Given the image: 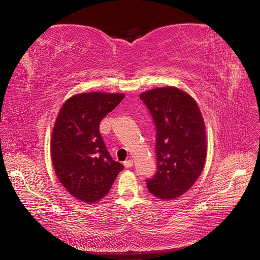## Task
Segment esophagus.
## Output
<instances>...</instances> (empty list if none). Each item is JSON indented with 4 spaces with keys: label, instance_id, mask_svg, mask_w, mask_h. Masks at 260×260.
<instances>
[{
    "label": "esophagus",
    "instance_id": "obj_1",
    "mask_svg": "<svg viewBox=\"0 0 260 260\" xmlns=\"http://www.w3.org/2000/svg\"><path fill=\"white\" fill-rule=\"evenodd\" d=\"M123 166H124L125 168H131V167L133 166V160H132V159L125 160V161L123 162Z\"/></svg>",
    "mask_w": 260,
    "mask_h": 260
}]
</instances>
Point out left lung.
I'll return each instance as SVG.
<instances>
[{"mask_svg":"<svg viewBox=\"0 0 260 260\" xmlns=\"http://www.w3.org/2000/svg\"><path fill=\"white\" fill-rule=\"evenodd\" d=\"M156 125L157 172L147 190L160 200H174L199 179L207 155L205 123L194 99L176 86L140 94Z\"/></svg>","mask_w":260,"mask_h":260,"instance_id":"8db88e82","label":"left lung"}]
</instances>
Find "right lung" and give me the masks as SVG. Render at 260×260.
<instances>
[{
  "label": "right lung",
  "mask_w": 260,
  "mask_h": 260,
  "mask_svg": "<svg viewBox=\"0 0 260 260\" xmlns=\"http://www.w3.org/2000/svg\"><path fill=\"white\" fill-rule=\"evenodd\" d=\"M124 94L88 92L69 98L55 121L51 157L59 182L75 199L98 203L111 190L123 166L113 160L100 133L102 119Z\"/></svg>",
  "instance_id": "right-lung-1"
}]
</instances>
